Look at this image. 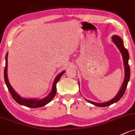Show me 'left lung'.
Segmentation results:
<instances>
[{"label": "left lung", "instance_id": "obj_1", "mask_svg": "<svg viewBox=\"0 0 135 135\" xmlns=\"http://www.w3.org/2000/svg\"><path fill=\"white\" fill-rule=\"evenodd\" d=\"M112 39L114 44L117 46V47H118V49L119 50L120 53H121L122 55L123 62H124V71H125V76H124V82H123L122 85L121 86V88H120V90L118 91L117 95H116L113 98L110 100L108 101V102H105L103 103H98V102H93V101L85 99L87 102L91 103V104H93V105H96V106H98V107L109 106V105H111V104H114V103L118 102L120 98L123 97V95H124V93H125L126 91V88H127V84H128V82L129 81V79H130V67L129 66V63H128L129 55L128 51L127 50V49L125 48L124 43H123L122 39L120 38L119 36L113 35Z\"/></svg>", "mask_w": 135, "mask_h": 135}]
</instances>
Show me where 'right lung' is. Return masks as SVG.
Listing matches in <instances>:
<instances>
[{
  "mask_svg": "<svg viewBox=\"0 0 135 135\" xmlns=\"http://www.w3.org/2000/svg\"><path fill=\"white\" fill-rule=\"evenodd\" d=\"M8 53H6V66L4 68V80H5V83L6 84L8 89L9 90L10 94L12 96L13 98L17 102L18 104H21L22 105H24V106L28 107V108H41V107L44 106L46 104L50 103L52 100L53 99L55 96L56 95V83L59 82V80L61 78L62 75L65 73L66 71H62L61 73H60L57 76H56L55 79L54 80L53 85H52L51 90L50 94L47 95V97H44V98H42V99H37V98H23L20 96L16 91L14 90L13 88H12L11 84H9V80L8 77Z\"/></svg>",
  "mask_w": 135,
  "mask_h": 135,
  "instance_id": "1",
  "label": "right lung"
}]
</instances>
